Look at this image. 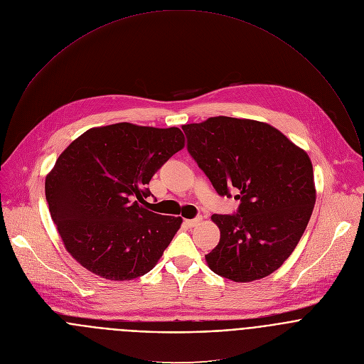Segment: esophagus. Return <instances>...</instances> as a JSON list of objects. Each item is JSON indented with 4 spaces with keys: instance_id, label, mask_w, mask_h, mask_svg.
<instances>
[{
    "instance_id": "obj_1",
    "label": "esophagus",
    "mask_w": 364,
    "mask_h": 364,
    "mask_svg": "<svg viewBox=\"0 0 364 364\" xmlns=\"http://www.w3.org/2000/svg\"><path fill=\"white\" fill-rule=\"evenodd\" d=\"M200 222H202V216H196V218H193V219H186V220H185V223H186L189 228H195V226H198Z\"/></svg>"
}]
</instances>
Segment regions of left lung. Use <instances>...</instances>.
<instances>
[{
    "instance_id": "left-lung-1",
    "label": "left lung",
    "mask_w": 364,
    "mask_h": 364,
    "mask_svg": "<svg viewBox=\"0 0 364 364\" xmlns=\"http://www.w3.org/2000/svg\"><path fill=\"white\" fill-rule=\"evenodd\" d=\"M188 152L220 196L240 205L212 215L220 240L206 262L216 274L252 282L279 269L299 243L316 202L307 154L276 128L230 117L182 127Z\"/></svg>"
}]
</instances>
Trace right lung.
Wrapping results in <instances>:
<instances>
[{
  "mask_svg": "<svg viewBox=\"0 0 364 364\" xmlns=\"http://www.w3.org/2000/svg\"><path fill=\"white\" fill-rule=\"evenodd\" d=\"M183 145L179 128L119 122L88 129L60 155L46 179V198L80 264L108 280H132L154 269L182 218L151 212L146 185Z\"/></svg>",
  "mask_w": 364,
  "mask_h": 364,
  "instance_id": "right-lung-1",
  "label": "right lung"
}]
</instances>
